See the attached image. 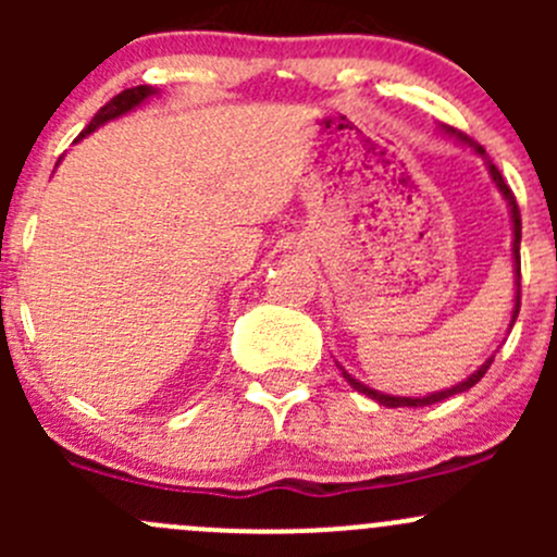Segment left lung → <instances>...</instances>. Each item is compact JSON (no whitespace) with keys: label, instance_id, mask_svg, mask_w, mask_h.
Returning <instances> with one entry per match:
<instances>
[{"label":"left lung","instance_id":"8db88e82","mask_svg":"<svg viewBox=\"0 0 557 557\" xmlns=\"http://www.w3.org/2000/svg\"><path fill=\"white\" fill-rule=\"evenodd\" d=\"M442 128H445V132L450 134V137L458 139V143H463V145H469V148H474V153L485 156V150H482L480 145L474 143V139L466 137L463 132H455L453 126H442ZM487 172H491L493 183H496V188L502 190V196H504V199H507V205H509V212H512V234H515V239H512V256H515V285H518V294H515L512 323H509V325H515V320H518V312H520V237H522L520 210H518V201H515V194H512V190H509V185L504 183L502 172H498V166L493 164V161H487ZM491 363H493V358H487V361L482 363V367L476 369V372L471 374V377H466L463 383H458V385L447 387V391H436V393H429V396H414V398H409V396H391V393H380V391H374V387H369V385L358 383V380H356V377H350V374H347L345 369H342V367H339V369H342V374H345L347 383H350L352 387H356L358 393H363V396L374 398V401L383 404V407H429V404L445 401V398L455 396V393H463V391H469V387H474L476 383H480L482 377H485V372H487V369H491Z\"/></svg>","mask_w":557,"mask_h":557}]
</instances>
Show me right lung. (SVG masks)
<instances>
[{
  "instance_id": "right-lung-1",
  "label": "right lung",
  "mask_w": 557,
  "mask_h": 557,
  "mask_svg": "<svg viewBox=\"0 0 557 557\" xmlns=\"http://www.w3.org/2000/svg\"><path fill=\"white\" fill-rule=\"evenodd\" d=\"M153 94H156V88H150V86H137V88H126V91H121V94H117V97H112L110 102H107V104L102 107V110L97 112V115H94V121L88 123L86 128H83V134L75 139V143H81V139L86 137V134L97 132V128L102 126V123L112 121V117L126 115L128 110H134V107H139V104L145 102V99L153 97Z\"/></svg>"
}]
</instances>
